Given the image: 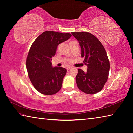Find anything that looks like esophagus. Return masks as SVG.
Listing matches in <instances>:
<instances>
[{
  "instance_id": "obj_1",
  "label": "esophagus",
  "mask_w": 133,
  "mask_h": 133,
  "mask_svg": "<svg viewBox=\"0 0 133 133\" xmlns=\"http://www.w3.org/2000/svg\"><path fill=\"white\" fill-rule=\"evenodd\" d=\"M71 68V67H67V70H69Z\"/></svg>"
}]
</instances>
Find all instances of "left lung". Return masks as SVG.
<instances>
[{"label":"left lung","instance_id":"1","mask_svg":"<svg viewBox=\"0 0 133 133\" xmlns=\"http://www.w3.org/2000/svg\"><path fill=\"white\" fill-rule=\"evenodd\" d=\"M79 43L81 56L87 66L86 72L78 69L76 82L80 90L94 94L103 89L109 76L110 62L106 50L98 39L86 32H72Z\"/></svg>","mask_w":133,"mask_h":133}]
</instances>
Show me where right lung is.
I'll list each match as a JSON object with an SVG mask.
<instances>
[{"label":"right lung","mask_w":133,"mask_h":133,"mask_svg":"<svg viewBox=\"0 0 133 133\" xmlns=\"http://www.w3.org/2000/svg\"><path fill=\"white\" fill-rule=\"evenodd\" d=\"M71 36L70 33L47 31L41 34L31 47L26 61L28 75L35 89L42 94L52 95L61 90L67 70L52 67L51 61L58 45Z\"/></svg>","instance_id":"1"}]
</instances>
